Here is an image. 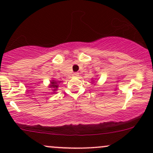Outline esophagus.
Segmentation results:
<instances>
[{
    "mask_svg": "<svg viewBox=\"0 0 153 153\" xmlns=\"http://www.w3.org/2000/svg\"><path fill=\"white\" fill-rule=\"evenodd\" d=\"M73 76H74V77H78V75H79V73H73Z\"/></svg>",
    "mask_w": 153,
    "mask_h": 153,
    "instance_id": "obj_1",
    "label": "esophagus"
}]
</instances>
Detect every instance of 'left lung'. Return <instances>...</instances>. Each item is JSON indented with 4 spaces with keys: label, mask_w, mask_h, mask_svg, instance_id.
Returning <instances> with one entry per match:
<instances>
[{
    "label": "left lung",
    "mask_w": 153,
    "mask_h": 153,
    "mask_svg": "<svg viewBox=\"0 0 153 153\" xmlns=\"http://www.w3.org/2000/svg\"><path fill=\"white\" fill-rule=\"evenodd\" d=\"M92 80H93V79H92ZM92 82H94V80H92Z\"/></svg>",
    "instance_id": "obj_1"
}]
</instances>
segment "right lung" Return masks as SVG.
Segmentation results:
<instances>
[{"mask_svg": "<svg viewBox=\"0 0 153 153\" xmlns=\"http://www.w3.org/2000/svg\"><path fill=\"white\" fill-rule=\"evenodd\" d=\"M60 82L61 81H59V80H54V78H52V80H50V85H49V88H52L53 92H55V91L57 90V88H58L59 84L60 83Z\"/></svg>", "mask_w": 153, "mask_h": 153, "instance_id": "right-lung-1", "label": "right lung"}]
</instances>
